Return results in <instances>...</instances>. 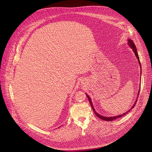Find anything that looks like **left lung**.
<instances>
[{
  "label": "left lung",
  "mask_w": 152,
  "mask_h": 152,
  "mask_svg": "<svg viewBox=\"0 0 152 152\" xmlns=\"http://www.w3.org/2000/svg\"><path fill=\"white\" fill-rule=\"evenodd\" d=\"M128 45L131 46V48L133 49V51H134V54H135V55H136V57H137V60H138L139 64V65H140V68H141V65H140V60H139V56H138V54H137V49H136V46H135L134 42H133L131 39H128ZM140 70H141V69H140ZM138 95H139V94H138ZM87 95V98H88V100H89L90 104L91 106H92V109H93V110H94V112L95 114L98 117H99V118L102 119V120H104V121H113V120H115V119L120 118V117H122L125 115V114L128 113H124V114H122V115H118V116H115V117H103V116H102V115H100L99 114H97L96 111L95 110V109H94V107H93L92 103V101H91L90 97H89L87 95ZM136 102H137V101L135 102V103H134V104L133 105V106L132 107V108L135 106V105H136ZM129 110H129L128 111V112H129Z\"/></svg>",
  "instance_id": "1"
}]
</instances>
